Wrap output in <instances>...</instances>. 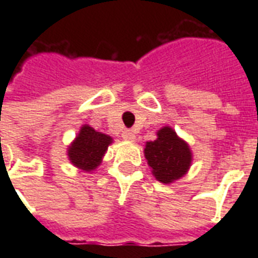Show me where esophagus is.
<instances>
[{
	"mask_svg": "<svg viewBox=\"0 0 258 258\" xmlns=\"http://www.w3.org/2000/svg\"><path fill=\"white\" fill-rule=\"evenodd\" d=\"M121 138H123L124 141L134 142L135 141V138H137V135H135V133L131 131V130H124V131L121 133Z\"/></svg>",
	"mask_w": 258,
	"mask_h": 258,
	"instance_id": "esophagus-1",
	"label": "esophagus"
}]
</instances>
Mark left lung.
I'll list each match as a JSON object with an SVG mask.
<instances>
[{"instance_id":"left-lung-1","label":"left lung","mask_w":258,"mask_h":258,"mask_svg":"<svg viewBox=\"0 0 258 258\" xmlns=\"http://www.w3.org/2000/svg\"><path fill=\"white\" fill-rule=\"evenodd\" d=\"M154 142H147L145 157L153 169V175L162 183H171L187 172L191 165V151L171 127L166 125L157 133Z\"/></svg>"}]
</instances>
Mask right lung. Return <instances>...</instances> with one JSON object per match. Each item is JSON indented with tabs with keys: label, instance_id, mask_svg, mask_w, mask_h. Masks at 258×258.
Segmentation results:
<instances>
[{
	"label": "right lung",
	"instance_id": "add662e5",
	"mask_svg": "<svg viewBox=\"0 0 258 258\" xmlns=\"http://www.w3.org/2000/svg\"><path fill=\"white\" fill-rule=\"evenodd\" d=\"M112 138L97 133L91 125L84 124L78 137L68 147V158L71 163L83 171H92L101 163Z\"/></svg>",
	"mask_w": 258,
	"mask_h": 258
}]
</instances>
